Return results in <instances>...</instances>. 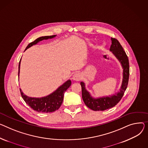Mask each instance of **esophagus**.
I'll return each mask as SVG.
<instances>
[{"instance_id": "1", "label": "esophagus", "mask_w": 148, "mask_h": 148, "mask_svg": "<svg viewBox=\"0 0 148 148\" xmlns=\"http://www.w3.org/2000/svg\"><path fill=\"white\" fill-rule=\"evenodd\" d=\"M82 74L80 73H75L73 77V80L77 81V82L80 81L82 80Z\"/></svg>"}]
</instances>
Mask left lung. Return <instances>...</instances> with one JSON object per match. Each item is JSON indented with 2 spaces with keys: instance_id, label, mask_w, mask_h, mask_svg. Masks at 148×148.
Wrapping results in <instances>:
<instances>
[{
  "instance_id": "left-lung-1",
  "label": "left lung",
  "mask_w": 148,
  "mask_h": 148,
  "mask_svg": "<svg viewBox=\"0 0 148 148\" xmlns=\"http://www.w3.org/2000/svg\"><path fill=\"white\" fill-rule=\"evenodd\" d=\"M111 40L112 45L110 47V51L112 52L118 60L120 61L123 68V78L120 92L117 93L116 95L114 94L112 96L94 99L86 90L84 83L83 82L80 83L82 90V98L85 105L92 110L95 111H105L115 106L121 99L129 83L130 68L128 56L116 38H111Z\"/></svg>"
}]
</instances>
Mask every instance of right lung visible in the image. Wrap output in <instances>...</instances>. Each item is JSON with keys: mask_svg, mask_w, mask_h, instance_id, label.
<instances>
[{"mask_svg": "<svg viewBox=\"0 0 148 148\" xmlns=\"http://www.w3.org/2000/svg\"><path fill=\"white\" fill-rule=\"evenodd\" d=\"M55 37V35H52L50 36H43L40 37L34 42L29 43L27 46L26 49L34 45L37 44L38 42L42 41L43 40H46L48 38H52ZM19 68H20V61L19 62L18 65V75L19 74ZM71 84V80H68L64 84L59 87L58 89L46 97L41 98H34L28 97L23 93L21 88L20 93L23 99L24 100L25 103L30 106L32 109L38 112H52L58 110L60 108L62 105L64 92L68 89Z\"/></svg>", "mask_w": 148, "mask_h": 148, "instance_id": "add662e5", "label": "right lung"}]
</instances>
